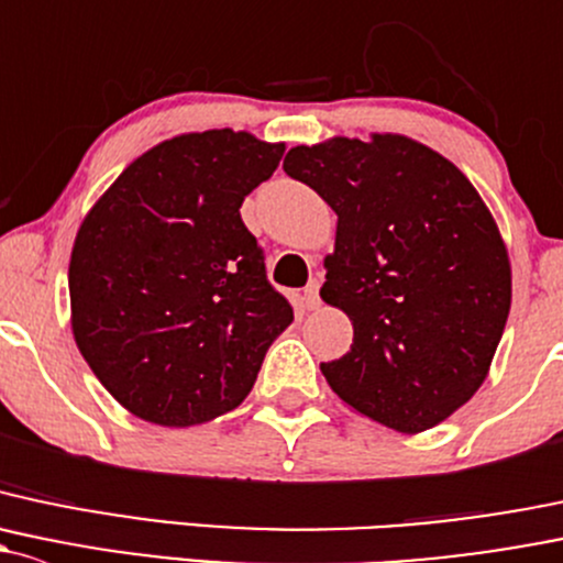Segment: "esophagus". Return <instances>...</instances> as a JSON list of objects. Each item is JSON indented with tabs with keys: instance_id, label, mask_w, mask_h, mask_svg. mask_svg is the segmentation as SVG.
Masks as SVG:
<instances>
[{
	"instance_id": "34e87169",
	"label": "esophagus",
	"mask_w": 563,
	"mask_h": 563,
	"mask_svg": "<svg viewBox=\"0 0 563 563\" xmlns=\"http://www.w3.org/2000/svg\"><path fill=\"white\" fill-rule=\"evenodd\" d=\"M318 291H321V283L312 280L310 286L305 288V294H301V301H305L307 310H316V307L321 305V297H318Z\"/></svg>"
}]
</instances>
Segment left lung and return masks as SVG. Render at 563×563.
Returning a JSON list of instances; mask_svg holds the SVG:
<instances>
[{
  "instance_id": "8db88e82",
  "label": "left lung",
  "mask_w": 563,
  "mask_h": 563,
  "mask_svg": "<svg viewBox=\"0 0 563 563\" xmlns=\"http://www.w3.org/2000/svg\"><path fill=\"white\" fill-rule=\"evenodd\" d=\"M286 175L336 212L321 299L353 345L321 364L351 410L401 434L434 429L488 377L512 301L494 216L453 162L405 134L297 145Z\"/></svg>"
}]
</instances>
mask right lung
<instances>
[{
  "instance_id": "obj_1",
  "label": "right lung",
  "mask_w": 563,
  "mask_h": 563,
  "mask_svg": "<svg viewBox=\"0 0 563 563\" xmlns=\"http://www.w3.org/2000/svg\"><path fill=\"white\" fill-rule=\"evenodd\" d=\"M283 151L232 129L177 134L82 218L69 256L75 342L142 421L186 429L240 407L294 321L240 218Z\"/></svg>"
}]
</instances>
